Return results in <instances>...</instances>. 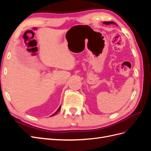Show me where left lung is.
I'll list each match as a JSON object with an SVG mask.
<instances>
[{"label":"left lung","instance_id":"left-lung-1","mask_svg":"<svg viewBox=\"0 0 151 151\" xmlns=\"http://www.w3.org/2000/svg\"><path fill=\"white\" fill-rule=\"evenodd\" d=\"M104 24H116L117 25L115 22L113 21H108V22H104Z\"/></svg>","mask_w":151,"mask_h":151}]
</instances>
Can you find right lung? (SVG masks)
I'll return each instance as SVG.
<instances>
[{
  "label": "right lung",
  "instance_id": "obj_1",
  "mask_svg": "<svg viewBox=\"0 0 151 151\" xmlns=\"http://www.w3.org/2000/svg\"><path fill=\"white\" fill-rule=\"evenodd\" d=\"M61 106H60V107H59V108H58V109H57V111H56L55 113H53V115H52L51 116H54L55 115H56V114H57V113H58V112L59 111H60V108H61Z\"/></svg>",
  "mask_w": 151,
  "mask_h": 151
}]
</instances>
